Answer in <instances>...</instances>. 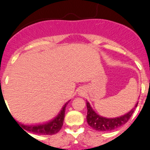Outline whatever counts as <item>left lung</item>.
<instances>
[{
    "instance_id": "left-lung-1",
    "label": "left lung",
    "mask_w": 150,
    "mask_h": 150,
    "mask_svg": "<svg viewBox=\"0 0 150 150\" xmlns=\"http://www.w3.org/2000/svg\"><path fill=\"white\" fill-rule=\"evenodd\" d=\"M138 103L136 104L135 108L137 107ZM87 116L86 120L88 125L91 126L93 129L98 131H110L121 127L128 122L132 114L134 112L135 108L130 110L128 113L121 117L116 118H105L101 117L95 113L92 108L90 105L89 103L86 102Z\"/></svg>"
}]
</instances>
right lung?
<instances>
[{
  "label": "right lung",
  "instance_id": "add662e5",
  "mask_svg": "<svg viewBox=\"0 0 150 150\" xmlns=\"http://www.w3.org/2000/svg\"><path fill=\"white\" fill-rule=\"evenodd\" d=\"M69 101L66 103V104L63 106L62 110L59 114V115L51 121L47 123L41 125H25L23 124H20L22 127L25 130L31 133H36L38 135H53L57 133L62 129L63 125L64 120L65 110H66L67 105ZM16 122V121H15Z\"/></svg>",
  "mask_w": 150,
  "mask_h": 150
}]
</instances>
